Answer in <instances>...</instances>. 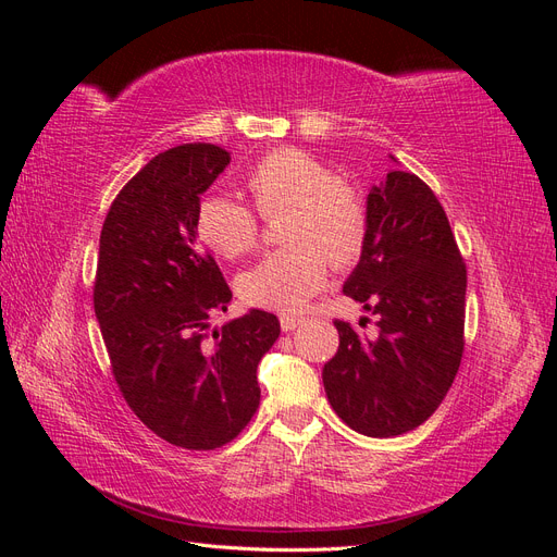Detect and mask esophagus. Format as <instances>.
I'll return each instance as SVG.
<instances>
[{
    "label": "esophagus",
    "instance_id": "esophagus-1",
    "mask_svg": "<svg viewBox=\"0 0 557 557\" xmlns=\"http://www.w3.org/2000/svg\"><path fill=\"white\" fill-rule=\"evenodd\" d=\"M301 323H305V320H301L299 315H281V330L283 332H293Z\"/></svg>",
    "mask_w": 557,
    "mask_h": 557
}]
</instances>
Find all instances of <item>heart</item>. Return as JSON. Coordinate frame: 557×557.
I'll use <instances>...</instances> for the list:
<instances>
[{
	"mask_svg": "<svg viewBox=\"0 0 557 557\" xmlns=\"http://www.w3.org/2000/svg\"><path fill=\"white\" fill-rule=\"evenodd\" d=\"M248 193L264 218L290 211L283 242L239 276V293L252 307L295 313L325 288L330 260L348 269L358 264L369 239L364 195L339 181L325 162L297 148H281L252 166ZM199 239L221 258L234 260L258 246L260 218L244 201L211 195L195 221Z\"/></svg>",
	"mask_w": 557,
	"mask_h": 557,
	"instance_id": "obj_1",
	"label": "heart"
}]
</instances>
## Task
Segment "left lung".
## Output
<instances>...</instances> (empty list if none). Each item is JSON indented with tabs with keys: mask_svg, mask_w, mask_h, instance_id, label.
I'll list each match as a JSON object with an SVG mask.
<instances>
[{
	"mask_svg": "<svg viewBox=\"0 0 557 557\" xmlns=\"http://www.w3.org/2000/svg\"><path fill=\"white\" fill-rule=\"evenodd\" d=\"M367 209V248L344 295L376 315L379 334L334 320L339 350L323 385L350 430L385 440L423 425L458 374L467 267L444 207L416 174H387Z\"/></svg>",
	"mask_w": 557,
	"mask_h": 557,
	"instance_id": "1",
	"label": "left lung"
}]
</instances>
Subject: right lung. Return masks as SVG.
<instances>
[{"instance_id":"1","label":"right lung","mask_w":557,"mask_h":557,"mask_svg":"<svg viewBox=\"0 0 557 557\" xmlns=\"http://www.w3.org/2000/svg\"><path fill=\"white\" fill-rule=\"evenodd\" d=\"M230 164L213 144L156 156L117 193L99 237L95 315L141 423L188 450L232 442L258 411V362L281 334L260 309L209 332L230 285L197 242L199 195Z\"/></svg>"}]
</instances>
